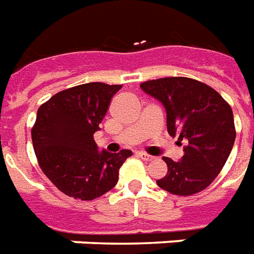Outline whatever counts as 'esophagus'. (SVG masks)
<instances>
[{"label": "esophagus", "instance_id": "obj_1", "mask_svg": "<svg viewBox=\"0 0 254 254\" xmlns=\"http://www.w3.org/2000/svg\"><path fill=\"white\" fill-rule=\"evenodd\" d=\"M138 156L141 157L142 160H146V161H151V160H153V159H155L153 156L148 155V153H144V152H138Z\"/></svg>", "mask_w": 254, "mask_h": 254}]
</instances>
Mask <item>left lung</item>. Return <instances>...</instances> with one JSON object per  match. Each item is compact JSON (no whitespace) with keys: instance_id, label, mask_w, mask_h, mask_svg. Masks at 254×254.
I'll return each instance as SVG.
<instances>
[{"instance_id":"left-lung-1","label":"left lung","mask_w":254,"mask_h":254,"mask_svg":"<svg viewBox=\"0 0 254 254\" xmlns=\"http://www.w3.org/2000/svg\"><path fill=\"white\" fill-rule=\"evenodd\" d=\"M140 87L163 103L170 136L187 141L179 161L163 157L168 172L156 180L157 186L182 196L204 190L221 172L234 145L232 108L215 90L191 78H161Z\"/></svg>"}]
</instances>
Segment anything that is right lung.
<instances>
[{
  "mask_svg": "<svg viewBox=\"0 0 254 254\" xmlns=\"http://www.w3.org/2000/svg\"><path fill=\"white\" fill-rule=\"evenodd\" d=\"M121 84L91 82L55 94L37 110L32 144L48 179L71 198L93 200L117 185L118 172L132 151H98L99 130Z\"/></svg>",
  "mask_w": 254,
  "mask_h": 254,
  "instance_id": "right-lung-1",
  "label": "right lung"
}]
</instances>
